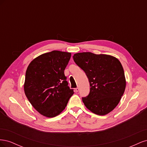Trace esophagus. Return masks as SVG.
<instances>
[{"label":"esophagus","mask_w":147,"mask_h":147,"mask_svg":"<svg viewBox=\"0 0 147 147\" xmlns=\"http://www.w3.org/2000/svg\"><path fill=\"white\" fill-rule=\"evenodd\" d=\"M78 91H79V88H75V91H76V92H78Z\"/></svg>","instance_id":"esophagus-1"}]
</instances>
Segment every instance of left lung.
<instances>
[{
	"mask_svg": "<svg viewBox=\"0 0 147 147\" xmlns=\"http://www.w3.org/2000/svg\"><path fill=\"white\" fill-rule=\"evenodd\" d=\"M73 58L85 72L91 86L90 94L82 97L86 107L98 115L112 112L126 88V78L120 61L112 56L90 52L76 53Z\"/></svg>",
	"mask_w": 147,
	"mask_h": 147,
	"instance_id": "1",
	"label": "left lung"
}]
</instances>
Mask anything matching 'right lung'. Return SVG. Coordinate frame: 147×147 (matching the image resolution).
I'll list each match as a JSON object with an SVG mask.
<instances>
[{"mask_svg":"<svg viewBox=\"0 0 147 147\" xmlns=\"http://www.w3.org/2000/svg\"><path fill=\"white\" fill-rule=\"evenodd\" d=\"M70 57V53L52 51L35 57L28 67L24 84L25 94L43 116H57L74 94L64 75Z\"/></svg>","mask_w":147,"mask_h":147,"instance_id":"obj_1","label":"right lung"}]
</instances>
